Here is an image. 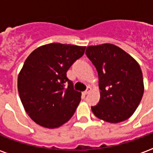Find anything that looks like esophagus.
<instances>
[{
    "label": "esophagus",
    "instance_id": "34e87169",
    "mask_svg": "<svg viewBox=\"0 0 153 153\" xmlns=\"http://www.w3.org/2000/svg\"><path fill=\"white\" fill-rule=\"evenodd\" d=\"M90 92H91V88H90V87H88L86 91H85V92H83V94H84V95H87V94H88Z\"/></svg>",
    "mask_w": 153,
    "mask_h": 153
}]
</instances>
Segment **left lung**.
I'll list each match as a JSON object with an SVG mask.
<instances>
[{
    "instance_id": "8db88e82",
    "label": "left lung",
    "mask_w": 153,
    "mask_h": 153,
    "mask_svg": "<svg viewBox=\"0 0 153 153\" xmlns=\"http://www.w3.org/2000/svg\"><path fill=\"white\" fill-rule=\"evenodd\" d=\"M85 53L97 69L101 90L99 102L91 106L93 114L110 123L129 118L139 105L144 91L139 65L112 44L90 46Z\"/></svg>"
}]
</instances>
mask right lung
Returning a JSON list of instances; mask_svg holds the SVG:
<instances>
[{
	"instance_id": "add662e5",
	"label": "right lung",
	"mask_w": 153,
	"mask_h": 153,
	"mask_svg": "<svg viewBox=\"0 0 153 153\" xmlns=\"http://www.w3.org/2000/svg\"><path fill=\"white\" fill-rule=\"evenodd\" d=\"M85 48L50 43L37 48L26 59L19 74L18 91L26 112L38 125L57 128L74 114L81 93L74 89L66 72L83 56Z\"/></svg>"
}]
</instances>
